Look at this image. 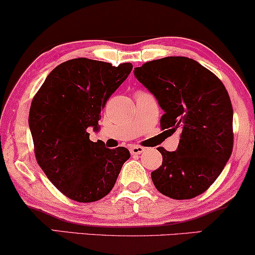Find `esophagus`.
<instances>
[{"mask_svg":"<svg viewBox=\"0 0 255 255\" xmlns=\"http://www.w3.org/2000/svg\"><path fill=\"white\" fill-rule=\"evenodd\" d=\"M145 151V149H144L143 146H139V145H132L130 147V152L131 155H140V153Z\"/></svg>","mask_w":255,"mask_h":255,"instance_id":"1","label":"esophagus"}]
</instances>
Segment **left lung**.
<instances>
[{
	"label": "left lung",
	"instance_id": "obj_1",
	"mask_svg": "<svg viewBox=\"0 0 255 255\" xmlns=\"http://www.w3.org/2000/svg\"><path fill=\"white\" fill-rule=\"evenodd\" d=\"M134 77L158 100L162 130L181 131L176 151L162 153L151 172L156 189L175 200L193 199L214 183L233 150V108L216 75L185 56L145 62Z\"/></svg>",
	"mask_w": 255,
	"mask_h": 255
}]
</instances>
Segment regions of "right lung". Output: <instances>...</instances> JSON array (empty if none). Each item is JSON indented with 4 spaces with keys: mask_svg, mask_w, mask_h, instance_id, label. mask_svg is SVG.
I'll return each instance as SVG.
<instances>
[{
    "mask_svg": "<svg viewBox=\"0 0 255 255\" xmlns=\"http://www.w3.org/2000/svg\"><path fill=\"white\" fill-rule=\"evenodd\" d=\"M131 70L130 62L116 67L72 59L56 66L34 96L28 123L37 164L68 199H103L130 158L127 147L108 149L102 140H90L87 128L99 130L100 112Z\"/></svg>",
    "mask_w": 255,
    "mask_h": 255,
    "instance_id": "add662e5",
    "label": "right lung"
}]
</instances>
